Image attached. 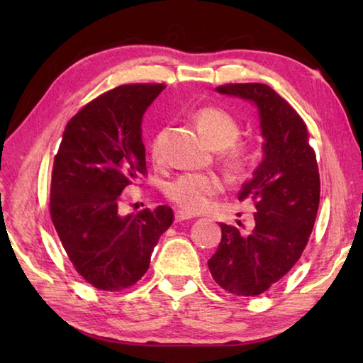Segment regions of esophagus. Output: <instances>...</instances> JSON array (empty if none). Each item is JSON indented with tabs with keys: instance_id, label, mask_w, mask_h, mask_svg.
<instances>
[{
	"instance_id": "obj_1",
	"label": "esophagus",
	"mask_w": 363,
	"mask_h": 363,
	"mask_svg": "<svg viewBox=\"0 0 363 363\" xmlns=\"http://www.w3.org/2000/svg\"><path fill=\"white\" fill-rule=\"evenodd\" d=\"M189 219H192V214L184 213V211L176 213V223H181V220H189Z\"/></svg>"
}]
</instances>
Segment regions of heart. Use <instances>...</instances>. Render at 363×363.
<instances>
[{
    "label": "heart",
    "instance_id": "obj_1",
    "mask_svg": "<svg viewBox=\"0 0 363 363\" xmlns=\"http://www.w3.org/2000/svg\"><path fill=\"white\" fill-rule=\"evenodd\" d=\"M194 121L214 149H224L223 162L227 169L238 173L247 167L248 147L237 140L240 136V125L235 116L220 107L205 106L195 110ZM164 138L167 130H158L150 139L149 150L155 163L163 160ZM223 189L224 182L216 174L187 173L168 182L164 195L184 213L195 214L208 210L213 196L223 192Z\"/></svg>",
    "mask_w": 363,
    "mask_h": 363
}]
</instances>
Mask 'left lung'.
<instances>
[{"label": "left lung", "mask_w": 363, "mask_h": 363, "mask_svg": "<svg viewBox=\"0 0 363 363\" xmlns=\"http://www.w3.org/2000/svg\"><path fill=\"white\" fill-rule=\"evenodd\" d=\"M256 104L264 158L243 184L238 200L255 205V227L240 232L220 224L223 238L208 267L223 290L257 296L291 270L314 229L320 176L304 120L267 84L229 83L216 88Z\"/></svg>", "instance_id": "left-lung-1"}]
</instances>
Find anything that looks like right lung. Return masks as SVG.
I'll return each mask as SVG.
<instances>
[{
	"label": "right lung",
	"instance_id": "obj_1",
	"mask_svg": "<svg viewBox=\"0 0 363 363\" xmlns=\"http://www.w3.org/2000/svg\"><path fill=\"white\" fill-rule=\"evenodd\" d=\"M164 88L123 84L96 97L67 123L54 157L52 224L73 267L97 290L136 285L173 224L167 205L121 214L123 192L147 174L143 115Z\"/></svg>",
	"mask_w": 363,
	"mask_h": 363
}]
</instances>
